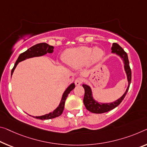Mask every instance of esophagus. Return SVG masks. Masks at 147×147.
<instances>
[{
    "instance_id": "obj_1",
    "label": "esophagus",
    "mask_w": 147,
    "mask_h": 147,
    "mask_svg": "<svg viewBox=\"0 0 147 147\" xmlns=\"http://www.w3.org/2000/svg\"><path fill=\"white\" fill-rule=\"evenodd\" d=\"M82 82H83V78L81 77H78L77 78H76V80H74V82H75V84L76 86L80 85L82 83Z\"/></svg>"
}]
</instances>
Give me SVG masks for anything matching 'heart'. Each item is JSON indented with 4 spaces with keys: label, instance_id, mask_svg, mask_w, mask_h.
<instances>
[{
    "label": "heart",
    "instance_id": "obj_1",
    "mask_svg": "<svg viewBox=\"0 0 147 147\" xmlns=\"http://www.w3.org/2000/svg\"><path fill=\"white\" fill-rule=\"evenodd\" d=\"M104 56V51L100 48H92L80 46L67 49L62 55L63 61L74 68L84 65L88 61L91 63L99 61Z\"/></svg>",
    "mask_w": 147,
    "mask_h": 147
}]
</instances>
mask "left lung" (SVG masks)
<instances>
[{
  "label": "left lung",
  "mask_w": 147,
  "mask_h": 147,
  "mask_svg": "<svg viewBox=\"0 0 147 147\" xmlns=\"http://www.w3.org/2000/svg\"><path fill=\"white\" fill-rule=\"evenodd\" d=\"M112 52L115 53L116 54L120 55L122 58L123 61L124 63V69L125 73L127 74V77L128 80V86L126 91H125V94L120 97V99L116 100V101L113 102L111 103H99L98 102L95 101L93 99L92 97V92L91 90L90 86H88L86 84H82L83 88H84L85 93L84 97V104L86 107L87 110L89 111L91 113H96V114H101L104 113H107L113 109L116 108V107L119 105L121 103V102L123 101L124 97L126 95L128 90H129V85L131 84V69L129 67V63L128 60L127 54L125 51L123 50V48L120 46L117 43H113V46H112Z\"/></svg>",
  "instance_id": "obj_1"
}]
</instances>
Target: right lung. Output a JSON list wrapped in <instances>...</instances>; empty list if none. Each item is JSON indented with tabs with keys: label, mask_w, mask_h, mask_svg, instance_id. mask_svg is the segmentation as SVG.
Instances as JSON below:
<instances>
[{
	"label": "right lung",
	"mask_w": 147,
	"mask_h": 147,
	"mask_svg": "<svg viewBox=\"0 0 147 147\" xmlns=\"http://www.w3.org/2000/svg\"><path fill=\"white\" fill-rule=\"evenodd\" d=\"M53 52V46L48 45L46 43H40L37 44L36 45H34L32 47L28 49L27 51L23 52L20 55V56L18 57L17 61H16V63L13 66V69H11V75H12L13 72L14 71L16 67L17 66L18 63L20 61H22L23 60L28 59V58H31L33 57H38L41 56V55H45L47 53H52ZM75 88V85L74 84H71L67 89L65 90L63 95L61 103H60L59 107L55 109V111H53L52 113H50L47 115L41 116H33L34 118H36V119H40V120H49V119H52V118H56L57 116H59L63 113V111L64 110V107H65V100H66L67 96L70 92L73 90L74 88Z\"/></svg>",
	"instance_id": "right-lung-1"
}]
</instances>
